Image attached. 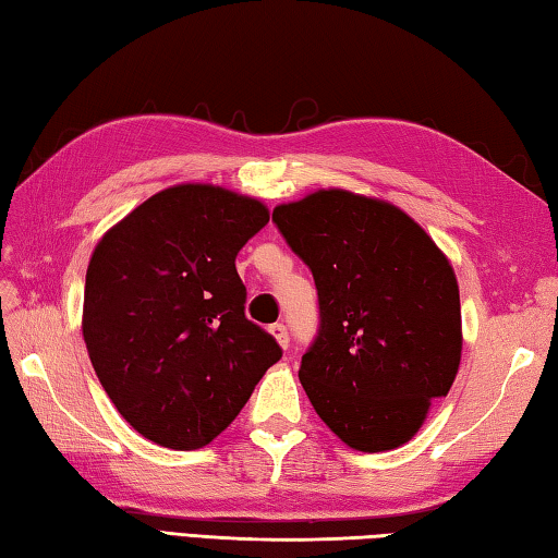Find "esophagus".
I'll return each instance as SVG.
<instances>
[{
	"instance_id": "34e87169",
	"label": "esophagus",
	"mask_w": 558,
	"mask_h": 558,
	"mask_svg": "<svg viewBox=\"0 0 558 558\" xmlns=\"http://www.w3.org/2000/svg\"><path fill=\"white\" fill-rule=\"evenodd\" d=\"M270 333H272V337H276V341L280 343L282 349H288V347H290V333H288V327H286V324H272V327H270Z\"/></svg>"
}]
</instances>
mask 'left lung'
Instances as JSON below:
<instances>
[{"label":"left lung","mask_w":558,"mask_h":558,"mask_svg":"<svg viewBox=\"0 0 558 558\" xmlns=\"http://www.w3.org/2000/svg\"><path fill=\"white\" fill-rule=\"evenodd\" d=\"M272 221L317 286L319 329L300 366L312 408L351 449L402 447L459 373L449 258L402 209L349 190L280 205Z\"/></svg>","instance_id":"1"}]
</instances>
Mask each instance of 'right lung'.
<instances>
[{"label": "right lung", "instance_id": "add662e5", "mask_svg": "<svg viewBox=\"0 0 558 558\" xmlns=\"http://www.w3.org/2000/svg\"><path fill=\"white\" fill-rule=\"evenodd\" d=\"M263 202L199 185L148 197L99 239L83 337L99 383L141 437L199 449L225 432L278 341L246 319L236 256L268 225Z\"/></svg>", "mask_w": 558, "mask_h": 558}]
</instances>
